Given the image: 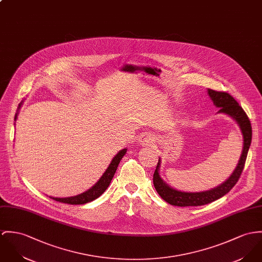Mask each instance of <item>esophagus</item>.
<instances>
[{"label": "esophagus", "instance_id": "34e87169", "mask_svg": "<svg viewBox=\"0 0 262 262\" xmlns=\"http://www.w3.org/2000/svg\"><path fill=\"white\" fill-rule=\"evenodd\" d=\"M144 143L147 145V144L151 143V139H149V138H145V139H144Z\"/></svg>", "mask_w": 262, "mask_h": 262}]
</instances>
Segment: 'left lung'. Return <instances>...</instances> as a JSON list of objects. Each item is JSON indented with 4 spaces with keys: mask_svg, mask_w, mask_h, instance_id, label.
I'll list each match as a JSON object with an SVG mask.
<instances>
[{
    "mask_svg": "<svg viewBox=\"0 0 262 262\" xmlns=\"http://www.w3.org/2000/svg\"><path fill=\"white\" fill-rule=\"evenodd\" d=\"M208 95L210 96V98L212 99L215 106L219 108V112L228 114L237 122L243 135L242 154L240 156L238 165L233 171L232 175L223 184H221L220 186L216 187L212 190L203 191V192H197V193L182 192V191L173 189L170 186H168L165 182H163V180L159 175V172H158L159 165H160V160H159L153 175V184L157 193L161 196V198L164 199L167 203L174 206H180V207L201 206L221 198L222 196H224L226 193L231 190L234 187V185L237 183L245 165L247 153H248V150L251 144V138H252L251 123L249 121L248 116L246 115L242 107L238 104L237 101L227 92L208 89Z\"/></svg>",
    "mask_w": 262,
    "mask_h": 262,
    "instance_id": "1",
    "label": "left lung"
}]
</instances>
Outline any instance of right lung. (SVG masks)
Masks as SVG:
<instances>
[{
	"label": "right lung",
	"mask_w": 262,
	"mask_h": 262,
	"mask_svg": "<svg viewBox=\"0 0 262 262\" xmlns=\"http://www.w3.org/2000/svg\"><path fill=\"white\" fill-rule=\"evenodd\" d=\"M21 106V105H20ZM17 119V114L15 115V120ZM127 149H123L121 150L119 153H117V155L113 158V160L111 161L110 165L107 168V170L104 172V174L102 175V177L99 179V181L96 183L95 185L90 188L89 190L79 194L77 196H73V197H66V198H57V197H50L56 201L62 202V203H67V204H72V205H78V204H85L88 203L90 201L95 200L96 198H98L99 196H101L105 190L108 188L116 170L117 167L119 165L120 161L122 159V157L125 155Z\"/></svg>",
	"instance_id": "right-lung-1"
}]
</instances>
